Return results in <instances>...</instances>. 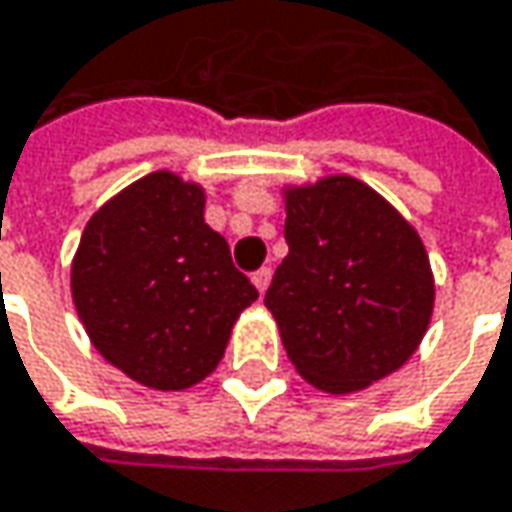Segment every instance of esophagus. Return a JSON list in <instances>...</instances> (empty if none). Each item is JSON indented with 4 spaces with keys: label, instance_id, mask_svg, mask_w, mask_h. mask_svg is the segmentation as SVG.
Wrapping results in <instances>:
<instances>
[{
    "label": "esophagus",
    "instance_id": "1",
    "mask_svg": "<svg viewBox=\"0 0 512 512\" xmlns=\"http://www.w3.org/2000/svg\"><path fill=\"white\" fill-rule=\"evenodd\" d=\"M252 281H255V287L260 293H266V287H269V281H272V269H269V266L257 269L255 275H252Z\"/></svg>",
    "mask_w": 512,
    "mask_h": 512
}]
</instances>
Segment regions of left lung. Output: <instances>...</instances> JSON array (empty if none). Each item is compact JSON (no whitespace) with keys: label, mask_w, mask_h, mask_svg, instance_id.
Returning <instances> with one entry per match:
<instances>
[{"label":"left lung","mask_w":512,"mask_h":512,"mask_svg":"<svg viewBox=\"0 0 512 512\" xmlns=\"http://www.w3.org/2000/svg\"><path fill=\"white\" fill-rule=\"evenodd\" d=\"M287 257L272 310L307 384L343 395L401 369L434 313V275L416 228L351 175L284 190Z\"/></svg>","instance_id":"left-lung-1"}]
</instances>
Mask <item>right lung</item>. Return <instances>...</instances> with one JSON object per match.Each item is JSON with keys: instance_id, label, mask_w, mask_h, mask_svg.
Listing matches in <instances>:
<instances>
[{"instance_id": "add662e5", "label": "right lung", "mask_w": 512, "mask_h": 512, "mask_svg": "<svg viewBox=\"0 0 512 512\" xmlns=\"http://www.w3.org/2000/svg\"><path fill=\"white\" fill-rule=\"evenodd\" d=\"M70 284L96 351L152 390L205 381L257 299L225 237L205 222V190L166 169L90 216Z\"/></svg>"}]
</instances>
